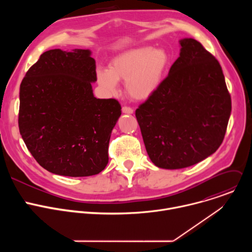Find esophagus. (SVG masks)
I'll use <instances>...</instances> for the list:
<instances>
[{
    "label": "esophagus",
    "mask_w": 252,
    "mask_h": 252,
    "mask_svg": "<svg viewBox=\"0 0 252 252\" xmlns=\"http://www.w3.org/2000/svg\"><path fill=\"white\" fill-rule=\"evenodd\" d=\"M123 113L127 114V115H131V114H133V110L130 109V107H128V106H124L123 107Z\"/></svg>",
    "instance_id": "34e87169"
}]
</instances>
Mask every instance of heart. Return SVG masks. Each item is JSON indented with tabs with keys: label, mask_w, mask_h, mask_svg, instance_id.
Segmentation results:
<instances>
[{
	"label": "heart",
	"mask_w": 252,
	"mask_h": 252,
	"mask_svg": "<svg viewBox=\"0 0 252 252\" xmlns=\"http://www.w3.org/2000/svg\"><path fill=\"white\" fill-rule=\"evenodd\" d=\"M169 63V55L163 49L135 48L115 57L109 68L97 69L96 82L104 92L114 94L118 92V82L124 81L131 98L145 100L160 87Z\"/></svg>",
	"instance_id": "1"
}]
</instances>
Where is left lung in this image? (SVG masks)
Wrapping results in <instances>:
<instances>
[{
    "instance_id": "left-lung-1",
    "label": "left lung",
    "mask_w": 252,
    "mask_h": 252,
    "mask_svg": "<svg viewBox=\"0 0 252 252\" xmlns=\"http://www.w3.org/2000/svg\"><path fill=\"white\" fill-rule=\"evenodd\" d=\"M179 45L168 76L135 111L151 160L165 169L193 165L217 152L231 113L218 60L194 39Z\"/></svg>"
}]
</instances>
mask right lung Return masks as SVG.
<instances>
[{"label":"right lung","instance_id":"obj_1","mask_svg":"<svg viewBox=\"0 0 252 252\" xmlns=\"http://www.w3.org/2000/svg\"><path fill=\"white\" fill-rule=\"evenodd\" d=\"M90 50H50L20 87L19 128L34 159L48 171L91 176L109 162L111 133L122 115L115 98H96Z\"/></svg>","mask_w":252,"mask_h":252}]
</instances>
